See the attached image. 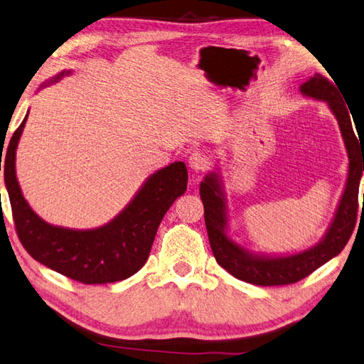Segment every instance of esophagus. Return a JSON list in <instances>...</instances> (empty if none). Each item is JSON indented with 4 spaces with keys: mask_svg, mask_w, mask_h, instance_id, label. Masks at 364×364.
Wrapping results in <instances>:
<instances>
[{
    "mask_svg": "<svg viewBox=\"0 0 364 364\" xmlns=\"http://www.w3.org/2000/svg\"><path fill=\"white\" fill-rule=\"evenodd\" d=\"M208 166V159H206V156L200 151H196L189 156V168L192 170L194 173H200Z\"/></svg>",
    "mask_w": 364,
    "mask_h": 364,
    "instance_id": "obj_1",
    "label": "esophagus"
}]
</instances>
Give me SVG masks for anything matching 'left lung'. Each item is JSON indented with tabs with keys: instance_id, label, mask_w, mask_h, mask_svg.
Returning a JSON list of instances; mask_svg holds the SVG:
<instances>
[{
	"instance_id": "8db88e82",
	"label": "left lung",
	"mask_w": 364,
	"mask_h": 364,
	"mask_svg": "<svg viewBox=\"0 0 364 364\" xmlns=\"http://www.w3.org/2000/svg\"><path fill=\"white\" fill-rule=\"evenodd\" d=\"M304 97L322 101L334 118L347 149V180L334 216L316 245L291 254H263L245 247L230 235V208L227 202L220 168L211 170L200 183L205 224L216 262L237 279L255 286H286L316 272L343 251L353 232L358 211V189L364 170V145L353 132L352 118L338 88L325 77L316 74L300 85Z\"/></svg>"
}]
</instances>
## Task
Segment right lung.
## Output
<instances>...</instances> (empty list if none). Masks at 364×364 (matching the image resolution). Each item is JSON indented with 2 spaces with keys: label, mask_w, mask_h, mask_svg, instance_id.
Instances as JSON below:
<instances>
[{
  "label": "right lung",
  "mask_w": 364,
  "mask_h": 364,
  "mask_svg": "<svg viewBox=\"0 0 364 364\" xmlns=\"http://www.w3.org/2000/svg\"><path fill=\"white\" fill-rule=\"evenodd\" d=\"M73 70H61L41 85L60 82ZM28 113L14 132L4 158V183L14 223L21 245L42 265L83 284L123 281L145 265L161 220L188 188V170L176 161L156 170L135 192L118 215L95 229H69L48 224L31 208L21 194L16 173V156ZM0 154V170H1Z\"/></svg>",
  "instance_id": "right-lung-1"
}]
</instances>
